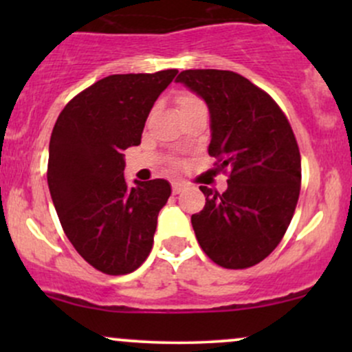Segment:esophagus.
<instances>
[{
    "instance_id": "1",
    "label": "esophagus",
    "mask_w": 352,
    "mask_h": 352,
    "mask_svg": "<svg viewBox=\"0 0 352 352\" xmlns=\"http://www.w3.org/2000/svg\"><path fill=\"white\" fill-rule=\"evenodd\" d=\"M184 188H185V185L180 184V182H175V184H172V192L173 193H180Z\"/></svg>"
}]
</instances>
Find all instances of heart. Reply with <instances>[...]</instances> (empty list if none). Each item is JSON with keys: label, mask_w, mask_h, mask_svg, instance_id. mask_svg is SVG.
Here are the masks:
<instances>
[{"label": "heart", "mask_w": 352, "mask_h": 352, "mask_svg": "<svg viewBox=\"0 0 352 352\" xmlns=\"http://www.w3.org/2000/svg\"><path fill=\"white\" fill-rule=\"evenodd\" d=\"M201 100H199L195 96H190V94H184L179 98V109L182 107H187V106H193V104H199Z\"/></svg>", "instance_id": "b5f03b06"}]
</instances>
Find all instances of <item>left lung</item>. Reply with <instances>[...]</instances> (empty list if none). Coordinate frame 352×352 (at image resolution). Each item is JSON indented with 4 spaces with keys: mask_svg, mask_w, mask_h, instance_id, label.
<instances>
[{
    "mask_svg": "<svg viewBox=\"0 0 352 352\" xmlns=\"http://www.w3.org/2000/svg\"><path fill=\"white\" fill-rule=\"evenodd\" d=\"M207 104L212 140L208 153L228 168L223 193L207 197L192 227L207 256L228 270L260 263L289 227L301 187V155L278 104L232 71L188 69L177 76Z\"/></svg>",
    "mask_w": 352,
    "mask_h": 352,
    "instance_id": "8db88e82",
    "label": "left lung"
}]
</instances>
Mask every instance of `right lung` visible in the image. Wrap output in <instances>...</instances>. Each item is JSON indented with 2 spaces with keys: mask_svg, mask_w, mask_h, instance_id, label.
Masks as SVG:
<instances>
[{
  "mask_svg": "<svg viewBox=\"0 0 352 352\" xmlns=\"http://www.w3.org/2000/svg\"><path fill=\"white\" fill-rule=\"evenodd\" d=\"M177 72L107 76L69 100L52 129V204L76 252L106 274L132 273L144 263L172 193L164 179L129 185L124 151L140 144L153 102Z\"/></svg>",
  "mask_w": 352,
  "mask_h": 352,
  "instance_id": "right-lung-1",
  "label": "right lung"
}]
</instances>
